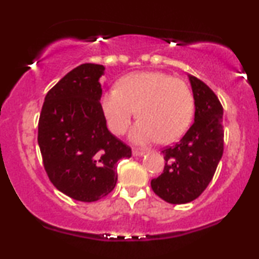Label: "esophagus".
I'll return each mask as SVG.
<instances>
[{"label":"esophagus","instance_id":"1","mask_svg":"<svg viewBox=\"0 0 259 259\" xmlns=\"http://www.w3.org/2000/svg\"><path fill=\"white\" fill-rule=\"evenodd\" d=\"M132 153H133L134 157H141V155L145 154V152L144 151H140V150H133Z\"/></svg>","mask_w":259,"mask_h":259}]
</instances>
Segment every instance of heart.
I'll list each match as a JSON object with an SVG mask.
<instances>
[{
  "instance_id": "b5f03b06",
  "label": "heart",
  "mask_w": 259,
  "mask_h": 259,
  "mask_svg": "<svg viewBox=\"0 0 259 259\" xmlns=\"http://www.w3.org/2000/svg\"><path fill=\"white\" fill-rule=\"evenodd\" d=\"M108 128L123 134L137 114L140 120L131 132L134 143L146 145L160 139L172 143L189 128L193 97L185 82L161 72L127 74L101 99Z\"/></svg>"
}]
</instances>
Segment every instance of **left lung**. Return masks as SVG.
<instances>
[{
	"instance_id": "obj_1",
	"label": "left lung",
	"mask_w": 259,
	"mask_h": 259,
	"mask_svg": "<svg viewBox=\"0 0 259 259\" xmlns=\"http://www.w3.org/2000/svg\"><path fill=\"white\" fill-rule=\"evenodd\" d=\"M194 122L175 146L162 150L164 172L152 179L153 192L169 204H186L200 196L213 178L224 151L223 107L207 84L189 75Z\"/></svg>"
}]
</instances>
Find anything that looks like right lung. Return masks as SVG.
<instances>
[{
  "instance_id": "add662e5",
  "label": "right lung",
  "mask_w": 259,
  "mask_h": 259,
  "mask_svg": "<svg viewBox=\"0 0 259 259\" xmlns=\"http://www.w3.org/2000/svg\"><path fill=\"white\" fill-rule=\"evenodd\" d=\"M105 67L83 63L67 73L45 98L37 143L56 189L79 201L107 196L118 180L116 162L132 150L109 132L102 112Z\"/></svg>"
}]
</instances>
